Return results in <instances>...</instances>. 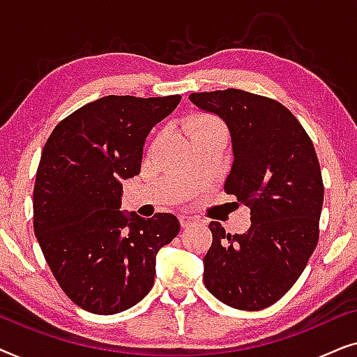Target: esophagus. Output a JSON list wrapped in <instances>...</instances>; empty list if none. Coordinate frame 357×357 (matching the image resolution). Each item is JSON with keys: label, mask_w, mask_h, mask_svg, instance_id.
<instances>
[{"label": "esophagus", "mask_w": 357, "mask_h": 357, "mask_svg": "<svg viewBox=\"0 0 357 357\" xmlns=\"http://www.w3.org/2000/svg\"><path fill=\"white\" fill-rule=\"evenodd\" d=\"M178 219H180V226H182V227H188L195 222V218L188 216V214H180Z\"/></svg>", "instance_id": "1"}]
</instances>
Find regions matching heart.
Segmentation results:
<instances>
[{
    "mask_svg": "<svg viewBox=\"0 0 357 357\" xmlns=\"http://www.w3.org/2000/svg\"><path fill=\"white\" fill-rule=\"evenodd\" d=\"M187 128L192 133H198V131H208V130H224L219 120L209 115H197L188 121Z\"/></svg>",
    "mask_w": 357,
    "mask_h": 357,
    "instance_id": "heart-1",
    "label": "heart"
}]
</instances>
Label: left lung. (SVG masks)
<instances>
[{
  "label": "left lung",
  "mask_w": 357,
  "mask_h": 357,
  "mask_svg": "<svg viewBox=\"0 0 357 357\" xmlns=\"http://www.w3.org/2000/svg\"><path fill=\"white\" fill-rule=\"evenodd\" d=\"M188 99L226 123L234 162L224 190L250 206L252 221L236 236L209 222L204 286L234 309H265L291 289L319 242L324 183L314 144L296 116L268 97L226 89Z\"/></svg>",
  "instance_id": "obj_1"
}]
</instances>
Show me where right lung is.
<instances>
[{
	"label": "right lung",
	"instance_id": "add662e5",
	"mask_svg": "<svg viewBox=\"0 0 357 357\" xmlns=\"http://www.w3.org/2000/svg\"><path fill=\"white\" fill-rule=\"evenodd\" d=\"M182 96H105L61 120L43 146L33 231L65 294L112 315L151 291L155 255L180 231L170 213L120 211L123 180L139 175L146 138Z\"/></svg>",
	"mask_w": 357,
	"mask_h": 357
}]
</instances>
